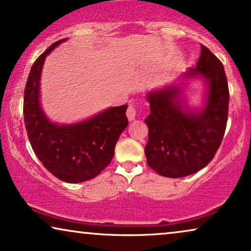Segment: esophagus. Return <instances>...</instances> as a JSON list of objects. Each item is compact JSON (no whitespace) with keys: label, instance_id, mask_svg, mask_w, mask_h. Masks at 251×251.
<instances>
[{"label":"esophagus","instance_id":"esophagus-1","mask_svg":"<svg viewBox=\"0 0 251 251\" xmlns=\"http://www.w3.org/2000/svg\"><path fill=\"white\" fill-rule=\"evenodd\" d=\"M136 114H137L136 108L133 107L132 105H130L128 109H126V118H128L129 121H133V120L136 119Z\"/></svg>","mask_w":251,"mask_h":251}]
</instances>
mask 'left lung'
<instances>
[{
  "mask_svg": "<svg viewBox=\"0 0 251 251\" xmlns=\"http://www.w3.org/2000/svg\"><path fill=\"white\" fill-rule=\"evenodd\" d=\"M201 79L205 92L201 105L188 102L184 90ZM151 113L145 119L149 142L147 163L161 176L180 178L197 173L214 159L224 136L228 112V85L224 66L201 46L197 66L175 82L146 94Z\"/></svg>",
  "mask_w": 251,
  "mask_h": 251,
  "instance_id": "1",
  "label": "left lung"
}]
</instances>
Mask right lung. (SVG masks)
Returning <instances> with one entry per match:
<instances>
[{"instance_id": "obj_1", "label": "right lung", "mask_w": 251, "mask_h": 251, "mask_svg": "<svg viewBox=\"0 0 251 251\" xmlns=\"http://www.w3.org/2000/svg\"><path fill=\"white\" fill-rule=\"evenodd\" d=\"M68 39L50 46L30 68L24 94L27 136L44 167L66 183L92 179L108 166L119 137L128 126V105L108 107L82 121L53 122L41 102V75L48 54Z\"/></svg>"}]
</instances>
